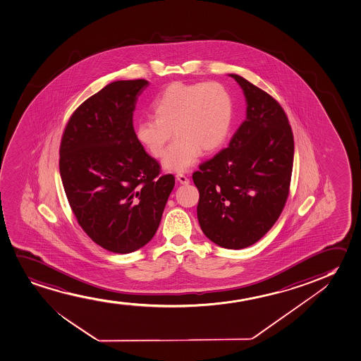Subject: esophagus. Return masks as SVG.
Wrapping results in <instances>:
<instances>
[{
    "label": "esophagus",
    "mask_w": 361,
    "mask_h": 361,
    "mask_svg": "<svg viewBox=\"0 0 361 361\" xmlns=\"http://www.w3.org/2000/svg\"><path fill=\"white\" fill-rule=\"evenodd\" d=\"M176 180H178V183H183V185H188L190 183V178L186 175H183V173H178L176 175Z\"/></svg>",
    "instance_id": "1"
}]
</instances>
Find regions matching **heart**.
<instances>
[{"label": "heart", "instance_id": "heart-1", "mask_svg": "<svg viewBox=\"0 0 361 361\" xmlns=\"http://www.w3.org/2000/svg\"><path fill=\"white\" fill-rule=\"evenodd\" d=\"M153 116L136 125V138L155 158L164 154L173 135L176 138L163 159L165 169L185 171L204 152L224 143L233 122V99L218 82L168 85L150 104Z\"/></svg>", "mask_w": 361, "mask_h": 361}]
</instances>
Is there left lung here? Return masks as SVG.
<instances>
[{
    "label": "left lung",
    "instance_id": "obj_1",
    "mask_svg": "<svg viewBox=\"0 0 361 361\" xmlns=\"http://www.w3.org/2000/svg\"><path fill=\"white\" fill-rule=\"evenodd\" d=\"M246 120L228 148L192 175L200 191L197 218L208 239L240 250L257 243L274 225L289 195L294 137L276 99L239 75Z\"/></svg>",
    "mask_w": 361,
    "mask_h": 361
}]
</instances>
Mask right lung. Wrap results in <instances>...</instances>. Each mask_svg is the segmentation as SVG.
<instances>
[{
  "instance_id": "right-lung-1",
  "label": "right lung",
  "mask_w": 361,
  "mask_h": 361,
  "mask_svg": "<svg viewBox=\"0 0 361 361\" xmlns=\"http://www.w3.org/2000/svg\"><path fill=\"white\" fill-rule=\"evenodd\" d=\"M148 80H116L80 104L60 145V173L78 224L110 252L143 247L158 229L175 186L145 153L133 111Z\"/></svg>"
}]
</instances>
